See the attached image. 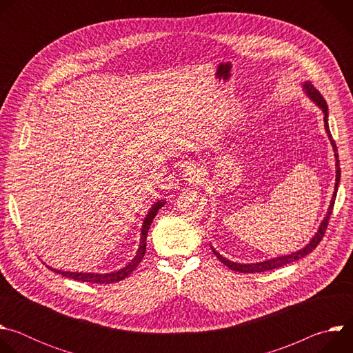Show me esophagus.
Instances as JSON below:
<instances>
[{"label": "esophagus", "mask_w": 353, "mask_h": 353, "mask_svg": "<svg viewBox=\"0 0 353 353\" xmlns=\"http://www.w3.org/2000/svg\"><path fill=\"white\" fill-rule=\"evenodd\" d=\"M181 177H183V180H185L188 184L196 183V181H199L201 177H203V169L199 168L198 163L190 162V163L184 168Z\"/></svg>", "instance_id": "1"}]
</instances>
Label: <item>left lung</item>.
Masks as SVG:
<instances>
[{"label": "left lung", "instance_id": "left-lung-1", "mask_svg": "<svg viewBox=\"0 0 353 353\" xmlns=\"http://www.w3.org/2000/svg\"><path fill=\"white\" fill-rule=\"evenodd\" d=\"M301 90H303V93L312 100V102L323 112L324 114V128H325V132L330 138V142H331V146H332V150H334V157H335V185H334V194H332V198L330 201V205H328V210H327V214L323 218L317 232L314 233V236L309 240V243L306 245L301 247L300 250L297 251H293V253L290 254H285V256H281V257H275V259H270V260H265V261H260V263H250V264H241V263H234V261H230L228 260L226 257H223L222 254H219L218 251L211 245L214 254L219 259V261H222L226 267H229L232 271H239V272H244V274H254V272H264V271H270V270H275V268H279V267H283V265H288L293 261H297L300 259H303L305 256L310 254L312 251L317 247V244L321 241L324 233H325V229H327V225H328V219H330V215L332 212V208H334V203H335V196H336V191H338V184H339V179H341V170H339V161H338V149H336V145H335V141L332 139V135H331V131H330V125H328V106H327V102L324 100V97L321 96V93L312 85V82L309 81H305L303 83H301Z\"/></svg>", "mask_w": 353, "mask_h": 353}]
</instances>
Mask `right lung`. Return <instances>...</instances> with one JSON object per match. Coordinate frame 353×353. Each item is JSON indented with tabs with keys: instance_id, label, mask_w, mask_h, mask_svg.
I'll return each instance as SVG.
<instances>
[{
	"instance_id": "right-lung-1",
	"label": "right lung",
	"mask_w": 353,
	"mask_h": 353,
	"mask_svg": "<svg viewBox=\"0 0 353 353\" xmlns=\"http://www.w3.org/2000/svg\"><path fill=\"white\" fill-rule=\"evenodd\" d=\"M166 204V199H158L157 203L152 204V207L149 208L146 216L143 218L142 222V228H141V237H139V244H138V250H137V254L134 256V259L125 264L123 268L117 270V271H112V272H77V271H63V270H57L47 265L50 270L54 271L56 274H60L65 278H71L79 282H90V283H113V282H119L123 281L124 278H127L135 268L137 265L142 261L143 256H145V251H146V236H148V230L150 228V223H152L154 218L157 216L158 211Z\"/></svg>"
}]
</instances>
